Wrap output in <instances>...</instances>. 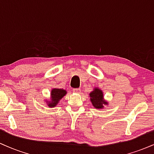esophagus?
I'll use <instances>...</instances> for the list:
<instances>
[{"label": "esophagus", "mask_w": 154, "mask_h": 154, "mask_svg": "<svg viewBox=\"0 0 154 154\" xmlns=\"http://www.w3.org/2000/svg\"><path fill=\"white\" fill-rule=\"evenodd\" d=\"M73 92L75 93H80L81 90L79 88H75V89H73Z\"/></svg>", "instance_id": "34e87169"}]
</instances>
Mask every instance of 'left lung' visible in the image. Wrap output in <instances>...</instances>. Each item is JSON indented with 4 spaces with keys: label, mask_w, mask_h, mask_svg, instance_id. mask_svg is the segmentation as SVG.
Here are the masks:
<instances>
[{
    "label": "left lung",
    "mask_w": 154,
    "mask_h": 154,
    "mask_svg": "<svg viewBox=\"0 0 154 154\" xmlns=\"http://www.w3.org/2000/svg\"><path fill=\"white\" fill-rule=\"evenodd\" d=\"M90 98L92 104L95 109H103L104 105H108V102L103 100V92L98 88H94V90L90 93Z\"/></svg>",
    "instance_id": "1"
}]
</instances>
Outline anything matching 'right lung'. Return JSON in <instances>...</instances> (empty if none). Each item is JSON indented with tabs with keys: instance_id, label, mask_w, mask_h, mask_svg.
I'll return each instance as SVG.
<instances>
[{
	"instance_id": "add662e5",
	"label": "right lung",
	"mask_w": 154,
	"mask_h": 154,
	"mask_svg": "<svg viewBox=\"0 0 154 154\" xmlns=\"http://www.w3.org/2000/svg\"><path fill=\"white\" fill-rule=\"evenodd\" d=\"M66 94V91L63 89H59V88H54L52 89L51 93V100L49 101H46L49 107L53 108L57 105L58 103L61 98Z\"/></svg>"
}]
</instances>
